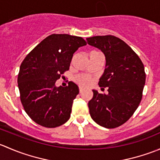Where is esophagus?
Instances as JSON below:
<instances>
[{
	"label": "esophagus",
	"mask_w": 160,
	"mask_h": 160,
	"mask_svg": "<svg viewBox=\"0 0 160 160\" xmlns=\"http://www.w3.org/2000/svg\"><path fill=\"white\" fill-rule=\"evenodd\" d=\"M79 89H80V93H82V92L83 91V87L80 86V88H79Z\"/></svg>",
	"instance_id": "1"
}]
</instances>
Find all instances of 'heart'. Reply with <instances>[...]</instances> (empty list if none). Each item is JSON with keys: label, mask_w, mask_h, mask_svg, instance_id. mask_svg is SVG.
I'll return each mask as SVG.
<instances>
[{"label": "heart", "mask_w": 160, "mask_h": 160, "mask_svg": "<svg viewBox=\"0 0 160 160\" xmlns=\"http://www.w3.org/2000/svg\"><path fill=\"white\" fill-rule=\"evenodd\" d=\"M76 80L80 84H88L90 81L89 78L88 77H84V76H79V77H76Z\"/></svg>", "instance_id": "b5f03b06"}]
</instances>
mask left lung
I'll use <instances>...</instances> for the list:
<instances>
[{
	"mask_svg": "<svg viewBox=\"0 0 160 160\" xmlns=\"http://www.w3.org/2000/svg\"><path fill=\"white\" fill-rule=\"evenodd\" d=\"M87 43L105 56V69L98 83L108 93L93 90L88 102L91 118L101 126L114 128L126 122L141 102L146 83L142 62L129 46L113 35L93 36Z\"/></svg>",
	"mask_w": 160,
	"mask_h": 160,
	"instance_id": "8db88e82",
	"label": "left lung"
}]
</instances>
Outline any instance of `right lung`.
I'll use <instances>...</instances> for the list:
<instances>
[{
    "label": "right lung",
    "instance_id": "add662e5",
    "mask_svg": "<svg viewBox=\"0 0 160 160\" xmlns=\"http://www.w3.org/2000/svg\"><path fill=\"white\" fill-rule=\"evenodd\" d=\"M86 45L81 37L52 34L37 45L22 62L18 77L21 101L35 123L56 128L70 119L79 88L72 81L65 88L56 87V81L70 69L73 53Z\"/></svg>",
    "mask_w": 160,
    "mask_h": 160
}]
</instances>
